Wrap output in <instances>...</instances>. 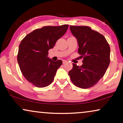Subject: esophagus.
<instances>
[{"mask_svg": "<svg viewBox=\"0 0 123 123\" xmlns=\"http://www.w3.org/2000/svg\"><path fill=\"white\" fill-rule=\"evenodd\" d=\"M62 62H63V63H66L68 62V61H66V60H63Z\"/></svg>", "mask_w": 123, "mask_h": 123, "instance_id": "34e87169", "label": "esophagus"}]
</instances>
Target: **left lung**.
<instances>
[{"label":"left lung","instance_id":"1","mask_svg":"<svg viewBox=\"0 0 123 123\" xmlns=\"http://www.w3.org/2000/svg\"><path fill=\"white\" fill-rule=\"evenodd\" d=\"M70 29L78 41V53L83 61L80 66L73 63L68 75L75 86L91 88L104 76L109 66L110 48L104 36L89 26H70Z\"/></svg>","mask_w":123,"mask_h":123}]
</instances>
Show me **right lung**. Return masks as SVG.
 <instances>
[{"instance_id":"add662e5","label":"right lung","mask_w":123,"mask_h":123,"mask_svg":"<svg viewBox=\"0 0 123 123\" xmlns=\"http://www.w3.org/2000/svg\"><path fill=\"white\" fill-rule=\"evenodd\" d=\"M68 25L44 26L27 34L19 45L17 61L26 79L35 86L43 88L51 84L56 71L62 64L48 57V50L66 33Z\"/></svg>"}]
</instances>
